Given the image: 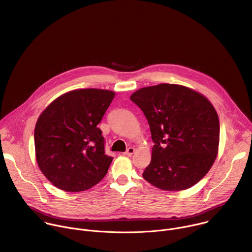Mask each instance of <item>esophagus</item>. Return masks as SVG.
<instances>
[{
	"label": "esophagus",
	"mask_w": 252,
	"mask_h": 252,
	"mask_svg": "<svg viewBox=\"0 0 252 252\" xmlns=\"http://www.w3.org/2000/svg\"><path fill=\"white\" fill-rule=\"evenodd\" d=\"M135 151H136V149H135L134 147H129V148L126 150V152H124V155L131 156V155H133V154L135 153Z\"/></svg>",
	"instance_id": "34e87169"
}]
</instances>
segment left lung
<instances>
[{"instance_id": "8db88e82", "label": "left lung", "mask_w": 252, "mask_h": 252, "mask_svg": "<svg viewBox=\"0 0 252 252\" xmlns=\"http://www.w3.org/2000/svg\"><path fill=\"white\" fill-rule=\"evenodd\" d=\"M131 101L144 111L154 142L143 177L165 191H180L202 180L216 161L219 119L203 94L161 83L135 91Z\"/></svg>"}]
</instances>
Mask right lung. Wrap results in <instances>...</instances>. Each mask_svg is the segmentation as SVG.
Wrapping results in <instances>:
<instances>
[{
    "mask_svg": "<svg viewBox=\"0 0 252 252\" xmlns=\"http://www.w3.org/2000/svg\"><path fill=\"white\" fill-rule=\"evenodd\" d=\"M114 96L105 89H75L56 98L38 116L34 135L36 163L57 188L85 191L108 173L112 158L105 154L97 125Z\"/></svg>",
    "mask_w": 252,
    "mask_h": 252,
    "instance_id": "right-lung-1",
    "label": "right lung"
}]
</instances>
